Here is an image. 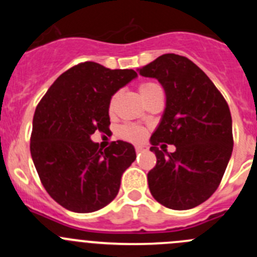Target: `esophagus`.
<instances>
[{"mask_svg": "<svg viewBox=\"0 0 257 257\" xmlns=\"http://www.w3.org/2000/svg\"><path fill=\"white\" fill-rule=\"evenodd\" d=\"M148 147L147 145H135V151L136 153H142V152H147L148 151Z\"/></svg>", "mask_w": 257, "mask_h": 257, "instance_id": "obj_1", "label": "esophagus"}]
</instances>
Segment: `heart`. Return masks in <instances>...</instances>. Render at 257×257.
<instances>
[{"label": "heart", "mask_w": 257, "mask_h": 257, "mask_svg": "<svg viewBox=\"0 0 257 257\" xmlns=\"http://www.w3.org/2000/svg\"><path fill=\"white\" fill-rule=\"evenodd\" d=\"M157 90H160V86L156 85L153 82H142L139 85V94L142 95L143 100L147 101ZM115 100H117V95H113L110 97V100H109V112H113V109H114L115 105ZM119 136L123 138L124 140H128V142H134V143H138V142H142L143 139L145 138L147 135V130H145L144 127L140 126V124H136V123H127L123 124V126L119 128L118 131Z\"/></svg>", "instance_id": "obj_1"}]
</instances>
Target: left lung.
I'll list each match as a JSON object with an SVG mask.
<instances>
[{
  "instance_id": "8db88e82",
  "label": "left lung",
  "mask_w": 257,
  "mask_h": 257,
  "mask_svg": "<svg viewBox=\"0 0 257 257\" xmlns=\"http://www.w3.org/2000/svg\"><path fill=\"white\" fill-rule=\"evenodd\" d=\"M166 92L162 119L151 138L157 163L148 172L152 196L167 208L189 210L217 189L233 151L228 103L201 68L176 54H165L140 68ZM177 151L167 154L165 145Z\"/></svg>"
}]
</instances>
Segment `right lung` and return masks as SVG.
<instances>
[{
  "label": "right lung",
  "instance_id": "1",
  "mask_svg": "<svg viewBox=\"0 0 257 257\" xmlns=\"http://www.w3.org/2000/svg\"><path fill=\"white\" fill-rule=\"evenodd\" d=\"M136 76L133 69L85 61L60 74L38 103L32 160L46 192L67 210L94 212L118 194L135 148L117 140L103 151L91 135L109 133V100Z\"/></svg>",
  "mask_w": 257,
  "mask_h": 257
}]
</instances>
